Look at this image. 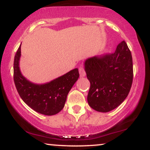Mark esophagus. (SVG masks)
<instances>
[{
  "label": "esophagus",
  "mask_w": 150,
  "mask_h": 150,
  "mask_svg": "<svg viewBox=\"0 0 150 150\" xmlns=\"http://www.w3.org/2000/svg\"><path fill=\"white\" fill-rule=\"evenodd\" d=\"M79 73H80V77H85L86 75V72L82 66L79 67Z\"/></svg>",
  "instance_id": "1"
}]
</instances>
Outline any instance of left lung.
Masks as SVG:
<instances>
[{
  "label": "left lung",
  "mask_w": 150,
  "mask_h": 150,
  "mask_svg": "<svg viewBox=\"0 0 150 150\" xmlns=\"http://www.w3.org/2000/svg\"><path fill=\"white\" fill-rule=\"evenodd\" d=\"M90 82L87 101L99 112H108L118 107L128 97L133 79L131 52L125 41L114 53L88 58L85 63Z\"/></svg>",
  "instance_id": "obj_1"
}]
</instances>
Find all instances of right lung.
<instances>
[{"instance_id": "add662e5", "label": "right lung", "mask_w": 150, "mask_h": 150, "mask_svg": "<svg viewBox=\"0 0 150 150\" xmlns=\"http://www.w3.org/2000/svg\"><path fill=\"white\" fill-rule=\"evenodd\" d=\"M21 55V45L15 55L13 79L19 95L26 104L37 112L52 116L64 107L68 92L79 76L75 68L63 76L44 85H34L22 75L19 68V60Z\"/></svg>"}]
</instances>
